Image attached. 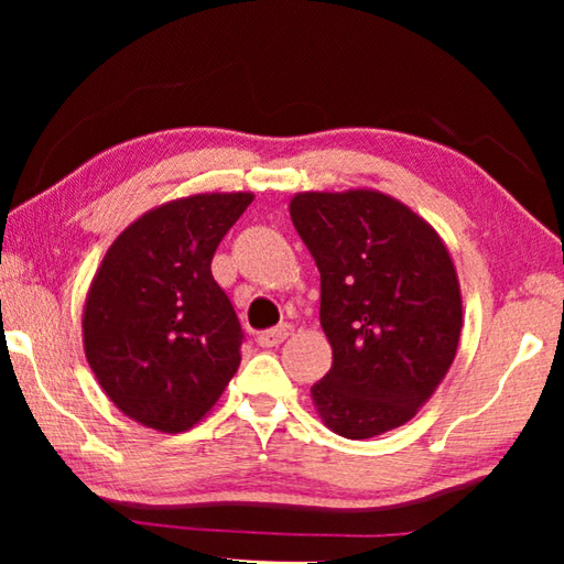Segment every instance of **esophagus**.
Wrapping results in <instances>:
<instances>
[{"label":"esophagus","mask_w":564,"mask_h":564,"mask_svg":"<svg viewBox=\"0 0 564 564\" xmlns=\"http://www.w3.org/2000/svg\"><path fill=\"white\" fill-rule=\"evenodd\" d=\"M291 333H293L291 323H281V326L259 333V336H256V343H259L261 348H275V346H281V343L289 338Z\"/></svg>","instance_id":"1"}]
</instances>
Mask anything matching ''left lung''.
Instances as JSON below:
<instances>
[{
    "label": "left lung",
    "instance_id": "obj_1",
    "mask_svg": "<svg viewBox=\"0 0 564 564\" xmlns=\"http://www.w3.org/2000/svg\"><path fill=\"white\" fill-rule=\"evenodd\" d=\"M289 212L321 271V328L333 350L311 388L321 420L350 441L405 425L460 343L451 251L423 216L376 188L301 191Z\"/></svg>",
    "mask_w": 564,
    "mask_h": 564
}]
</instances>
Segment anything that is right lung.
<instances>
[{
    "instance_id": "right-lung-1",
    "label": "right lung",
    "mask_w": 564,
    "mask_h": 564,
    "mask_svg": "<svg viewBox=\"0 0 564 564\" xmlns=\"http://www.w3.org/2000/svg\"><path fill=\"white\" fill-rule=\"evenodd\" d=\"M251 202L248 191L174 198L104 253L84 303V352L104 393L137 423L188 431L238 370L241 323L212 259Z\"/></svg>"
}]
</instances>
